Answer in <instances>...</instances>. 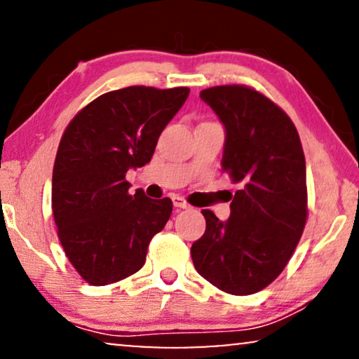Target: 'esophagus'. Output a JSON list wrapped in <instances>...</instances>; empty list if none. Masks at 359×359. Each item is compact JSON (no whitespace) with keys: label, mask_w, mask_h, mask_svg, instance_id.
<instances>
[{"label":"esophagus","mask_w":359,"mask_h":359,"mask_svg":"<svg viewBox=\"0 0 359 359\" xmlns=\"http://www.w3.org/2000/svg\"><path fill=\"white\" fill-rule=\"evenodd\" d=\"M173 204H175V208H178V209H188L189 208V204L186 203L183 198H180V196H175Z\"/></svg>","instance_id":"1"}]
</instances>
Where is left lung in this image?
<instances>
[{
	"mask_svg": "<svg viewBox=\"0 0 359 359\" xmlns=\"http://www.w3.org/2000/svg\"><path fill=\"white\" fill-rule=\"evenodd\" d=\"M199 96L224 126L220 170L242 188L227 220L203 210L205 232L191 257L196 271L220 291L248 296L281 274L301 240L306 158L292 121L262 93L232 85Z\"/></svg>",
	"mask_w": 359,
	"mask_h": 359,
	"instance_id": "obj_1",
	"label": "left lung"
}]
</instances>
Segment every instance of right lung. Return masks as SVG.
<instances>
[{"label": "right lung", "mask_w": 359, "mask_h": 359, "mask_svg": "<svg viewBox=\"0 0 359 359\" xmlns=\"http://www.w3.org/2000/svg\"><path fill=\"white\" fill-rule=\"evenodd\" d=\"M189 88L129 86L106 93L73 117L58 145L52 210L70 263L93 286L144 266L147 248L168 222L171 199L130 196L129 170L149 163L158 137Z\"/></svg>", "instance_id": "obj_1"}]
</instances>
